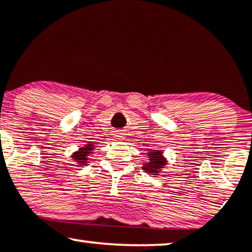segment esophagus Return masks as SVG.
Instances as JSON below:
<instances>
[{
  "label": "esophagus",
  "instance_id": "1",
  "mask_svg": "<svg viewBox=\"0 0 252 252\" xmlns=\"http://www.w3.org/2000/svg\"><path fill=\"white\" fill-rule=\"evenodd\" d=\"M115 137H117V138H119V139H122L123 138V133L122 132H117L116 135H115Z\"/></svg>",
  "mask_w": 252,
  "mask_h": 252
}]
</instances>
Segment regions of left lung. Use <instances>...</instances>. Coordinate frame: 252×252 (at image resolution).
Returning a JSON list of instances; mask_svg holds the SVG:
<instances>
[{"mask_svg":"<svg viewBox=\"0 0 252 252\" xmlns=\"http://www.w3.org/2000/svg\"><path fill=\"white\" fill-rule=\"evenodd\" d=\"M147 154H149V162L144 165L143 170H146V173L152 174V175H158L160 169H162L167 163V160L165 157H162L161 151L154 150L153 152H149Z\"/></svg>","mask_w":252,"mask_h":252,"instance_id":"obj_1","label":"left lung"}]
</instances>
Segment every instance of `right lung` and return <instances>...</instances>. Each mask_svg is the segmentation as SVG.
<instances>
[{"label":"right lung","instance_id":"obj_1","mask_svg":"<svg viewBox=\"0 0 252 252\" xmlns=\"http://www.w3.org/2000/svg\"><path fill=\"white\" fill-rule=\"evenodd\" d=\"M94 150V147L91 143L86 144L85 146L82 147V149H79L77 152H75L72 154V159L76 161L77 163L80 166H85L87 163V161H89V156L90 154H92V151Z\"/></svg>","mask_w":252,"mask_h":252}]
</instances>
